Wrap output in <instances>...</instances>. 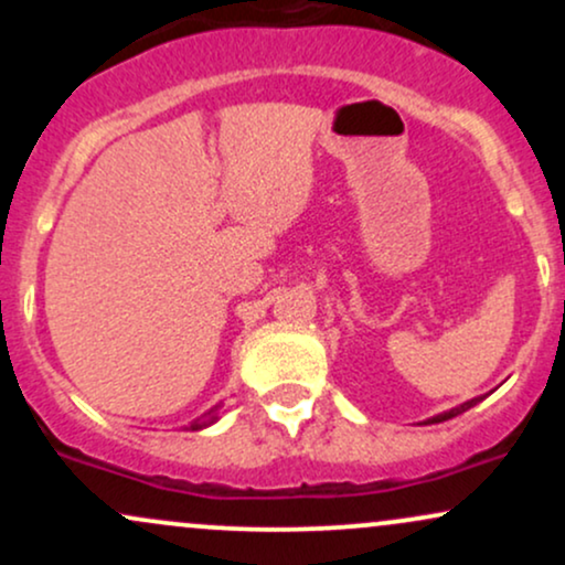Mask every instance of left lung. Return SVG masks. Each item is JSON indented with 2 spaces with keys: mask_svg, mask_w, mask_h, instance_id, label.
Instances as JSON below:
<instances>
[{
  "mask_svg": "<svg viewBox=\"0 0 565 565\" xmlns=\"http://www.w3.org/2000/svg\"><path fill=\"white\" fill-rule=\"evenodd\" d=\"M478 401H483V398H470V401H465V404L454 406V408H449V412H440V414H436V417L425 419V423H423V425H436V423H446V419H451V417H457V414L468 412V408H472V406H476V404H478Z\"/></svg>",
  "mask_w": 565,
  "mask_h": 565,
  "instance_id": "8db88e82",
  "label": "left lung"
}]
</instances>
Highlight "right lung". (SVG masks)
Returning a JSON list of instances; mask_svg holds the SVG:
<instances>
[{"label": "right lung", "mask_w": 565, "mask_h": 565, "mask_svg": "<svg viewBox=\"0 0 565 565\" xmlns=\"http://www.w3.org/2000/svg\"><path fill=\"white\" fill-rule=\"evenodd\" d=\"M220 412H223V404H217V406H212L210 412H204L201 414L199 419H193L191 425L185 427V430H204V427H210V425H215L217 419H220Z\"/></svg>", "instance_id": "right-lung-1"}]
</instances>
